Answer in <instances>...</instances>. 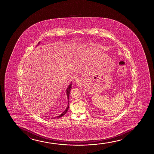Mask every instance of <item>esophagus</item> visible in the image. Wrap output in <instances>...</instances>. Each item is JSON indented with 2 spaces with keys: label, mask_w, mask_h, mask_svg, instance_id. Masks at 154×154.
<instances>
[{
  "label": "esophagus",
  "mask_w": 154,
  "mask_h": 154,
  "mask_svg": "<svg viewBox=\"0 0 154 154\" xmlns=\"http://www.w3.org/2000/svg\"><path fill=\"white\" fill-rule=\"evenodd\" d=\"M81 81H82V80H81V79H80V78H76V79H75V82H76V83H77V84L80 83Z\"/></svg>",
  "instance_id": "esophagus-1"
}]
</instances>
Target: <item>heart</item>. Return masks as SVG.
I'll use <instances>...</instances> for the list:
<instances>
[{
    "instance_id": "b5f03b06",
    "label": "heart",
    "mask_w": 154,
    "mask_h": 154,
    "mask_svg": "<svg viewBox=\"0 0 154 154\" xmlns=\"http://www.w3.org/2000/svg\"><path fill=\"white\" fill-rule=\"evenodd\" d=\"M93 44H89L87 45L86 46H85V48H90L91 47L93 46Z\"/></svg>"
}]
</instances>
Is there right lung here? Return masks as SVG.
I'll return each mask as SVG.
<instances>
[{"label":"right lung","mask_w":154,"mask_h":154,"mask_svg":"<svg viewBox=\"0 0 154 154\" xmlns=\"http://www.w3.org/2000/svg\"><path fill=\"white\" fill-rule=\"evenodd\" d=\"M39 43L40 42H39L38 43V45L39 44ZM71 89H72V82H71V84L68 86V87L66 89V94H67V99H68V106L67 107V108L64 111V112L62 113V114H60V115L59 116H57L56 117H54V118H53V119H55L56 118H60L62 116H63L64 115H65L66 114V112H67L68 110V108H69V96L70 91H71Z\"/></svg>","instance_id":"obj_1"}]
</instances>
